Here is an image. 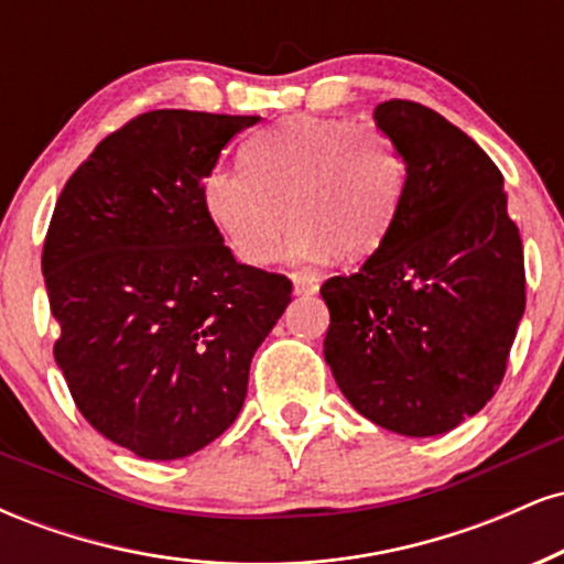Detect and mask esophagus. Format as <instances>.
<instances>
[{
	"mask_svg": "<svg viewBox=\"0 0 564 564\" xmlns=\"http://www.w3.org/2000/svg\"><path fill=\"white\" fill-rule=\"evenodd\" d=\"M291 283H294V294H315L318 291V278L313 275L291 273Z\"/></svg>",
	"mask_w": 564,
	"mask_h": 564,
	"instance_id": "esophagus-1",
	"label": "esophagus"
}]
</instances>
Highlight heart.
I'll return each mask as SVG.
<instances>
[{
	"mask_svg": "<svg viewBox=\"0 0 564 564\" xmlns=\"http://www.w3.org/2000/svg\"><path fill=\"white\" fill-rule=\"evenodd\" d=\"M405 161L377 124L294 116L246 142L243 166H215L200 204L232 254L246 264L273 262L289 225L294 262L336 251L371 254L398 215Z\"/></svg>",
	"mask_w": 564,
	"mask_h": 564,
	"instance_id": "heart-1",
	"label": "heart"
}]
</instances>
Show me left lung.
Masks as SVG:
<instances>
[{
  "label": "left lung",
  "mask_w": 564,
  "mask_h": 564,
  "mask_svg": "<svg viewBox=\"0 0 564 564\" xmlns=\"http://www.w3.org/2000/svg\"><path fill=\"white\" fill-rule=\"evenodd\" d=\"M405 161L398 215L352 275L321 286L323 355L349 405L405 437L443 435L494 398L525 313L520 230L498 166L411 100L379 102Z\"/></svg>",
  "instance_id": "left-lung-1"
}]
</instances>
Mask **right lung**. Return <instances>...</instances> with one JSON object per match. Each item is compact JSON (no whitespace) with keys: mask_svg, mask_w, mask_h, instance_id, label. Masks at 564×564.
I'll use <instances>...</instances> for the list:
<instances>
[{"mask_svg":"<svg viewBox=\"0 0 564 564\" xmlns=\"http://www.w3.org/2000/svg\"><path fill=\"white\" fill-rule=\"evenodd\" d=\"M257 119L142 113L55 204L42 254L55 364L82 416L140 458H185L236 422L291 302L286 278L236 262L200 204L206 172Z\"/></svg>","mask_w":564,"mask_h":564,"instance_id":"obj_1","label":"right lung"}]
</instances>
